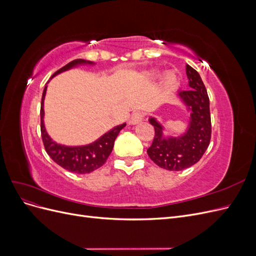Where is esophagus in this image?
<instances>
[{
  "label": "esophagus",
  "instance_id": "obj_1",
  "mask_svg": "<svg viewBox=\"0 0 256 256\" xmlns=\"http://www.w3.org/2000/svg\"><path fill=\"white\" fill-rule=\"evenodd\" d=\"M143 118H144L143 113H141V112H136V113H134L132 115L130 116L129 124H131V125H136V124L141 122L143 120Z\"/></svg>",
  "mask_w": 256,
  "mask_h": 256
}]
</instances>
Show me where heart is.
I'll return each instance as SVG.
<instances>
[{"label": "heart", "mask_w": 256, "mask_h": 256, "mask_svg": "<svg viewBox=\"0 0 256 256\" xmlns=\"http://www.w3.org/2000/svg\"><path fill=\"white\" fill-rule=\"evenodd\" d=\"M162 83H164L166 88H173L177 84V78L176 76L172 72H168L162 76Z\"/></svg>", "instance_id": "obj_1"}]
</instances>
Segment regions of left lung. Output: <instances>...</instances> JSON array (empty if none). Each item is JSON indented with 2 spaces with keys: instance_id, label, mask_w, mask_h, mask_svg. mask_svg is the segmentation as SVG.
<instances>
[{
  "instance_id": "obj_1",
  "label": "left lung",
  "mask_w": 256,
  "mask_h": 256,
  "mask_svg": "<svg viewBox=\"0 0 256 256\" xmlns=\"http://www.w3.org/2000/svg\"><path fill=\"white\" fill-rule=\"evenodd\" d=\"M186 72L191 90H180L178 97L191 112L187 131L180 136L164 138L162 125L156 118H150L154 128V136L147 154L158 166L168 171H182L196 164L206 152L212 138L210 111L206 88L196 69L186 65Z\"/></svg>"
}]
</instances>
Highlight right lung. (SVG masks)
Returning <instances> with one entry per match:
<instances>
[{"label":"right lung","mask_w":256,"mask_h":256,"mask_svg":"<svg viewBox=\"0 0 256 256\" xmlns=\"http://www.w3.org/2000/svg\"><path fill=\"white\" fill-rule=\"evenodd\" d=\"M90 64L92 65L94 63L90 60H74L68 63L64 67H62L56 72H54V76H56L60 72H66L68 69L74 68L78 65ZM46 90H47V85L44 86L42 97V108H40V131H42V138L44 150L50 156V158L69 172L76 173V174H86L90 173L95 170L102 166L108 157L113 150L114 141L116 136H118L120 131L126 126L124 122L122 125H118L108 131L102 136H100L98 140L92 142L88 145L83 146H64L58 144L49 136L44 128V100L46 96Z\"/></svg>","instance_id":"1"}]
</instances>
